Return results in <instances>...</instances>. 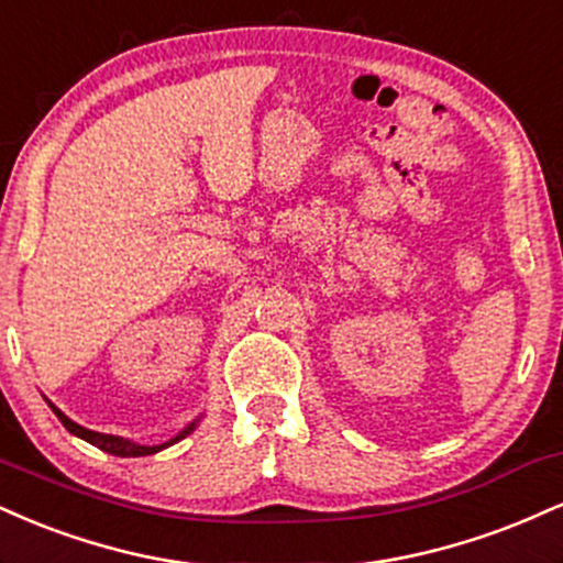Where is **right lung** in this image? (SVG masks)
<instances>
[{
  "label": "right lung",
  "instance_id": "obj_1",
  "mask_svg": "<svg viewBox=\"0 0 563 563\" xmlns=\"http://www.w3.org/2000/svg\"><path fill=\"white\" fill-rule=\"evenodd\" d=\"M49 408H52V411H55V416H57L59 421H63V427L68 429L70 434H76V438H81V440H86V442H91V445L99 448V451H104V453H112V455H121V459H136V455H152V453L163 451V448L174 445V442L184 440V438H187V434L195 432L197 421H200V419H195V421H191L189 427H184L181 432L176 434V438H170L168 442H163V445H139V442H134V440L115 438V434L91 432V429H86V427H81V424H76V421H73V419H68V416H65L63 411H59L57 406H52V402H49Z\"/></svg>",
  "mask_w": 563,
  "mask_h": 563
}]
</instances>
